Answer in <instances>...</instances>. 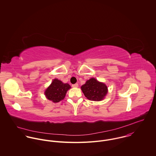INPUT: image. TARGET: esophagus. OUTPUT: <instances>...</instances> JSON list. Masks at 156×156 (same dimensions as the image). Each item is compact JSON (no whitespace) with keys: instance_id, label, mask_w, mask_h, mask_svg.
Listing matches in <instances>:
<instances>
[{"instance_id":"obj_1","label":"esophagus","mask_w":156,"mask_h":156,"mask_svg":"<svg viewBox=\"0 0 156 156\" xmlns=\"http://www.w3.org/2000/svg\"><path fill=\"white\" fill-rule=\"evenodd\" d=\"M72 87H73V88H77V87H79V85H78V83H75V84L72 85Z\"/></svg>"}]
</instances>
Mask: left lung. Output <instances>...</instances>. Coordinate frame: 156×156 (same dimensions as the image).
<instances>
[{"label": "left lung", "mask_w": 156, "mask_h": 156, "mask_svg": "<svg viewBox=\"0 0 156 156\" xmlns=\"http://www.w3.org/2000/svg\"><path fill=\"white\" fill-rule=\"evenodd\" d=\"M85 96L91 101H101L108 92L106 85L98 82L95 79L91 78L81 87Z\"/></svg>", "instance_id": "8db88e82"}]
</instances>
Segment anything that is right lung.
I'll return each instance as SVG.
<instances>
[{
	"label": "right lung",
	"instance_id": "obj_1",
	"mask_svg": "<svg viewBox=\"0 0 156 156\" xmlns=\"http://www.w3.org/2000/svg\"><path fill=\"white\" fill-rule=\"evenodd\" d=\"M70 88L69 84L63 83L59 80L55 79L45 90V95L49 100L58 103L64 98L67 90Z\"/></svg>",
	"mask_w": 156,
	"mask_h": 156
}]
</instances>
